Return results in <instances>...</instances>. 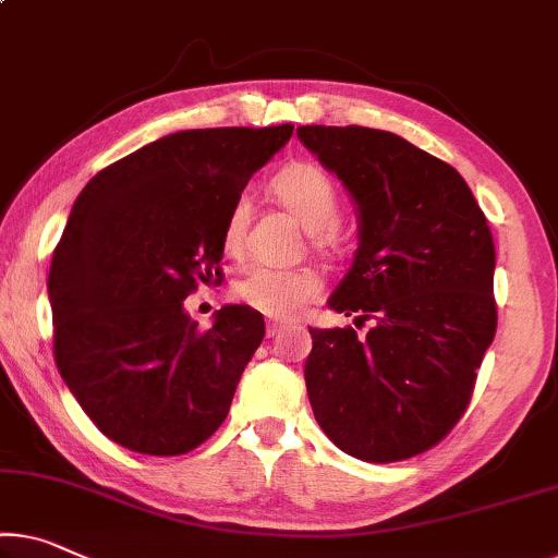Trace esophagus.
<instances>
[{
  "label": "esophagus",
  "mask_w": 558,
  "mask_h": 558,
  "mask_svg": "<svg viewBox=\"0 0 558 558\" xmlns=\"http://www.w3.org/2000/svg\"><path fill=\"white\" fill-rule=\"evenodd\" d=\"M281 329H284V322H277V319H269L267 322V337L274 339L277 333H281Z\"/></svg>",
  "instance_id": "esophagus-1"
}]
</instances>
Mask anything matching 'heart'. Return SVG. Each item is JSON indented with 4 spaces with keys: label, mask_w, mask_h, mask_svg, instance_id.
I'll list each match as a JSON object with an SVG mask.
<instances>
[{
    "label": "heart",
    "mask_w": 558,
    "mask_h": 558,
    "mask_svg": "<svg viewBox=\"0 0 558 558\" xmlns=\"http://www.w3.org/2000/svg\"><path fill=\"white\" fill-rule=\"evenodd\" d=\"M271 190L308 231H314L319 239L329 236V229L339 217V194L327 171L299 161L274 177ZM250 211V199L244 194L236 196L229 207L225 229H221V246L227 254L242 252ZM234 294L239 302L256 312L274 316V319H291L322 294V279L308 269L254 267L236 281Z\"/></svg>",
    "instance_id": "obj_1"
}]
</instances>
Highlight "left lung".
Returning a JSON list of instances; mask_svg holds the SVG:
<instances>
[{"mask_svg":"<svg viewBox=\"0 0 558 558\" xmlns=\"http://www.w3.org/2000/svg\"><path fill=\"white\" fill-rule=\"evenodd\" d=\"M296 134L356 209L359 246L329 306L374 322L366 337L308 329L314 416L354 459L416 457L464 414L494 341L492 229L464 177L404 136L322 124Z\"/></svg>","mask_w":558,"mask_h":558,"instance_id":"1","label":"left lung"}]
</instances>
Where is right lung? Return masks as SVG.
<instances>
[{"label":"right lung","mask_w":558,"mask_h":558,"mask_svg":"<svg viewBox=\"0 0 558 558\" xmlns=\"http://www.w3.org/2000/svg\"><path fill=\"white\" fill-rule=\"evenodd\" d=\"M294 126L186 130L101 169L76 196L49 269L57 368L101 434L149 457L207 441L229 414L264 316L199 331L184 299L219 277L221 229Z\"/></svg>","instance_id":"1"}]
</instances>
